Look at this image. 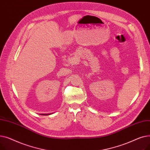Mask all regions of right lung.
Here are the masks:
<instances>
[{
	"mask_svg": "<svg viewBox=\"0 0 150 150\" xmlns=\"http://www.w3.org/2000/svg\"><path fill=\"white\" fill-rule=\"evenodd\" d=\"M41 115H50V114H41Z\"/></svg>",
	"mask_w": 150,
	"mask_h": 150,
	"instance_id": "add662e5",
	"label": "right lung"
}]
</instances>
